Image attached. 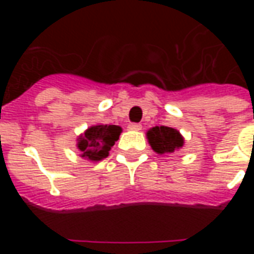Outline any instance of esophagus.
<instances>
[{
  "instance_id": "34e87169",
  "label": "esophagus",
  "mask_w": 254,
  "mask_h": 254,
  "mask_svg": "<svg viewBox=\"0 0 254 254\" xmlns=\"http://www.w3.org/2000/svg\"><path fill=\"white\" fill-rule=\"evenodd\" d=\"M129 130H141V125H140V124H130V125H129Z\"/></svg>"
}]
</instances>
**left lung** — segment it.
I'll list each match as a JSON object with an SVG mask.
<instances>
[{
	"instance_id": "left-lung-1",
	"label": "left lung",
	"mask_w": 254,
	"mask_h": 254,
	"mask_svg": "<svg viewBox=\"0 0 254 254\" xmlns=\"http://www.w3.org/2000/svg\"><path fill=\"white\" fill-rule=\"evenodd\" d=\"M148 143L155 152L159 155L171 154L177 149L182 148L184 137L177 129L169 127H155L147 132Z\"/></svg>"
}]
</instances>
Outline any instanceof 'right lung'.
<instances>
[{
    "label": "right lung",
    "mask_w": 254,
    "mask_h": 254,
    "mask_svg": "<svg viewBox=\"0 0 254 254\" xmlns=\"http://www.w3.org/2000/svg\"><path fill=\"white\" fill-rule=\"evenodd\" d=\"M122 129L117 125H95L77 138V148L85 159L98 160L109 156V151L120 138Z\"/></svg>",
    "instance_id": "1"
}]
</instances>
